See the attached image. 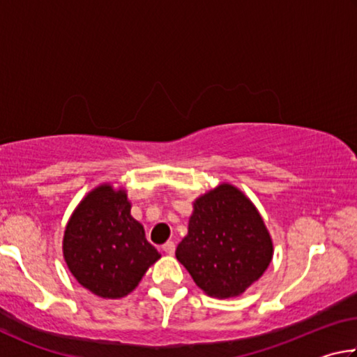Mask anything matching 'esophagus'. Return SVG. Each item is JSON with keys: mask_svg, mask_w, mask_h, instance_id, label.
<instances>
[{"mask_svg": "<svg viewBox=\"0 0 357 357\" xmlns=\"http://www.w3.org/2000/svg\"><path fill=\"white\" fill-rule=\"evenodd\" d=\"M174 249H176V245H174L173 241H168V243H165L164 245H162V250H164L165 253H168V255H173Z\"/></svg>", "mask_w": 357, "mask_h": 357, "instance_id": "esophagus-1", "label": "esophagus"}]
</instances>
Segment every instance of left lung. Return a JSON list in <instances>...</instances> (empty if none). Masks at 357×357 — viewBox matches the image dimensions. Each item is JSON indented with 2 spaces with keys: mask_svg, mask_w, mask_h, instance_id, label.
I'll use <instances>...</instances> for the list:
<instances>
[{
  "mask_svg": "<svg viewBox=\"0 0 357 357\" xmlns=\"http://www.w3.org/2000/svg\"><path fill=\"white\" fill-rule=\"evenodd\" d=\"M274 245L264 220L238 187L220 184L193 202L178 261L204 293L227 299L243 294L264 274Z\"/></svg>",
  "mask_w": 357,
  "mask_h": 357,
  "instance_id": "1",
  "label": "left lung"
}]
</instances>
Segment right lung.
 Masks as SVG:
<instances>
[{
  "label": "right lung",
  "instance_id": "add662e5",
  "mask_svg": "<svg viewBox=\"0 0 357 357\" xmlns=\"http://www.w3.org/2000/svg\"><path fill=\"white\" fill-rule=\"evenodd\" d=\"M63 255L82 287L104 299L134 291L160 253L130 215L124 189L102 184L78 203L64 229Z\"/></svg>",
  "mask_w": 357,
  "mask_h": 357
}]
</instances>
